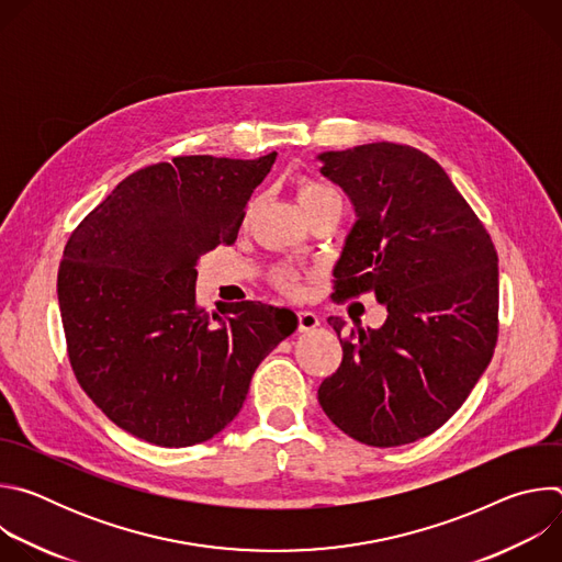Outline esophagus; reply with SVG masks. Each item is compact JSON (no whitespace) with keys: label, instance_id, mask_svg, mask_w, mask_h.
I'll list each match as a JSON object with an SVG mask.
<instances>
[{"label":"esophagus","instance_id":"34e87169","mask_svg":"<svg viewBox=\"0 0 562 562\" xmlns=\"http://www.w3.org/2000/svg\"><path fill=\"white\" fill-rule=\"evenodd\" d=\"M319 327V317L313 311H297V329L300 331H313Z\"/></svg>","mask_w":562,"mask_h":562}]
</instances>
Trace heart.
Masks as SVG:
<instances>
[{
	"label": "heart",
	"instance_id": "heart-1",
	"mask_svg": "<svg viewBox=\"0 0 562 562\" xmlns=\"http://www.w3.org/2000/svg\"><path fill=\"white\" fill-rule=\"evenodd\" d=\"M295 195H297V202H300L302 209L323 204V202H329V200H340L329 187H325L323 182H317V180H311V178L295 180ZM276 284L286 289V291H293L297 286V273L289 267H282V269L276 271Z\"/></svg>",
	"mask_w": 562,
	"mask_h": 562
}]
</instances>
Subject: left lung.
Here are the masks:
<instances>
[{"mask_svg":"<svg viewBox=\"0 0 562 562\" xmlns=\"http://www.w3.org/2000/svg\"><path fill=\"white\" fill-rule=\"evenodd\" d=\"M356 222L334 267L336 295L371 291L380 329L356 325L317 389L358 442L400 447L442 427L485 373L498 338V256L442 167L414 146L373 142L317 155ZM345 331L342 317H329Z\"/></svg>","mask_w":562,"mask_h":562,"instance_id":"8db88e82","label":"left lung"}]
</instances>
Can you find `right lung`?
<instances>
[{
	"label": "right lung",
	"instance_id": "right-lung-1",
	"mask_svg": "<svg viewBox=\"0 0 562 562\" xmlns=\"http://www.w3.org/2000/svg\"><path fill=\"white\" fill-rule=\"evenodd\" d=\"M182 155L122 180L70 233L57 300L70 367L126 434L191 447L243 409L258 364L297 329L289 308L195 302L200 256L235 243L276 162Z\"/></svg>",
	"mask_w": 562,
	"mask_h": 562
}]
</instances>
